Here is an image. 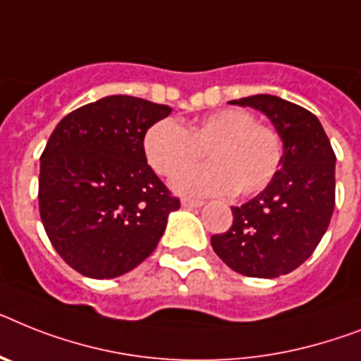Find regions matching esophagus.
Wrapping results in <instances>:
<instances>
[{
	"label": "esophagus",
	"mask_w": 361,
	"mask_h": 361,
	"mask_svg": "<svg viewBox=\"0 0 361 361\" xmlns=\"http://www.w3.org/2000/svg\"><path fill=\"white\" fill-rule=\"evenodd\" d=\"M180 204H183L184 208H197V207H201L202 201H197V199H183V201H180Z\"/></svg>",
	"instance_id": "esophagus-1"
}]
</instances>
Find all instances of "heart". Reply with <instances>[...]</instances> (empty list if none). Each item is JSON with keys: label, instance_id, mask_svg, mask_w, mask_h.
<instances>
[{"label": "heart", "instance_id": "1", "mask_svg": "<svg viewBox=\"0 0 361 361\" xmlns=\"http://www.w3.org/2000/svg\"><path fill=\"white\" fill-rule=\"evenodd\" d=\"M149 166L162 177H175L207 153L211 164L188 170L173 180L183 195H255L273 180L282 160V138L245 110L223 109L178 127L162 120L144 136Z\"/></svg>", "mask_w": 361, "mask_h": 361}]
</instances>
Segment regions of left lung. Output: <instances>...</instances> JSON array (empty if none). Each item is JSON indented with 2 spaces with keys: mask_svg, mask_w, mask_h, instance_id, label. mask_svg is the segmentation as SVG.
Masks as SVG:
<instances>
[{
  "mask_svg": "<svg viewBox=\"0 0 361 361\" xmlns=\"http://www.w3.org/2000/svg\"><path fill=\"white\" fill-rule=\"evenodd\" d=\"M231 103L262 110L281 134L284 154L266 190L232 207V227L214 234L210 243L240 275H288L308 260L329 228L336 202L334 149L319 120L295 103L269 94Z\"/></svg>",
  "mask_w": 361,
  "mask_h": 361,
  "instance_id": "1",
  "label": "left lung"
}]
</instances>
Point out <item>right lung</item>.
<instances>
[{"mask_svg":"<svg viewBox=\"0 0 361 361\" xmlns=\"http://www.w3.org/2000/svg\"><path fill=\"white\" fill-rule=\"evenodd\" d=\"M171 109L109 95L64 116L40 157L38 207L68 266L114 279L157 249L169 212L180 208L147 164L144 136Z\"/></svg>","mask_w":361,"mask_h":361,"instance_id":"add662e5","label":"right lung"}]
</instances>
